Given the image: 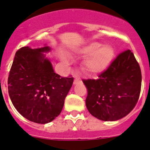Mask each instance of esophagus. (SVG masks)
I'll return each mask as SVG.
<instances>
[{
	"label": "esophagus",
	"mask_w": 150,
	"mask_h": 150,
	"mask_svg": "<svg viewBox=\"0 0 150 150\" xmlns=\"http://www.w3.org/2000/svg\"><path fill=\"white\" fill-rule=\"evenodd\" d=\"M81 82V80L79 79L78 78V77H76L74 81V84H77V83H79Z\"/></svg>",
	"instance_id": "34e87169"
}]
</instances>
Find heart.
I'll list each match as a JSON object with an SVG mask.
<instances>
[{
    "label": "heart",
    "mask_w": 150,
    "mask_h": 150,
    "mask_svg": "<svg viewBox=\"0 0 150 150\" xmlns=\"http://www.w3.org/2000/svg\"><path fill=\"white\" fill-rule=\"evenodd\" d=\"M75 52L87 56L85 67L89 73L98 74L110 65L115 57V50L110 45H104L98 42H90L75 50ZM60 57L64 61L68 60V56L62 53Z\"/></svg>",
    "instance_id": "obj_1"
}]
</instances>
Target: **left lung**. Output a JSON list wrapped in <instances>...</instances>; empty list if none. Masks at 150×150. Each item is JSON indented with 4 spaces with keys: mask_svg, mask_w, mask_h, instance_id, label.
Wrapping results in <instances>:
<instances>
[{
    "mask_svg": "<svg viewBox=\"0 0 150 150\" xmlns=\"http://www.w3.org/2000/svg\"><path fill=\"white\" fill-rule=\"evenodd\" d=\"M99 79L83 80L88 89L86 105L92 115L115 121L132 111L138 100L142 74L133 53H120Z\"/></svg>",
    "mask_w": 150,
    "mask_h": 150,
    "instance_id": "1",
    "label": "left lung"
}]
</instances>
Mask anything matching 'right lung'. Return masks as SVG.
<instances>
[{
  "instance_id": "right-lung-1",
  "label": "right lung",
  "mask_w": 150,
  "mask_h": 150,
  "mask_svg": "<svg viewBox=\"0 0 150 150\" xmlns=\"http://www.w3.org/2000/svg\"><path fill=\"white\" fill-rule=\"evenodd\" d=\"M51 48L24 47L16 53L8 76V93L13 105L32 122L45 124L60 114L73 77H61L44 53Z\"/></svg>"
}]
</instances>
